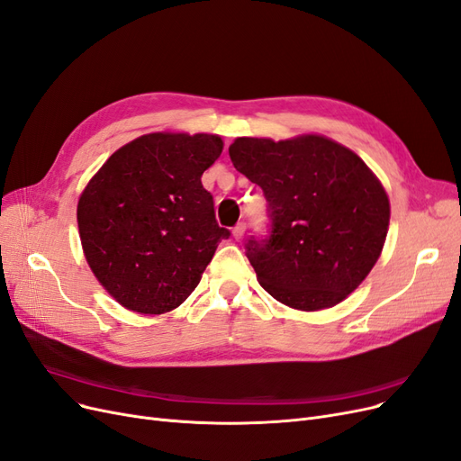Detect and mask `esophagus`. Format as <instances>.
<instances>
[{
  "mask_svg": "<svg viewBox=\"0 0 461 461\" xmlns=\"http://www.w3.org/2000/svg\"><path fill=\"white\" fill-rule=\"evenodd\" d=\"M244 232H246V223H238V225L232 229L234 240H240V238L244 236Z\"/></svg>",
  "mask_w": 461,
  "mask_h": 461,
  "instance_id": "obj_1",
  "label": "esophagus"
}]
</instances>
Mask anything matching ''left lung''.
<instances>
[{"label":"left lung","mask_w":461,"mask_h":461,"mask_svg":"<svg viewBox=\"0 0 461 461\" xmlns=\"http://www.w3.org/2000/svg\"><path fill=\"white\" fill-rule=\"evenodd\" d=\"M229 155L268 202V236L246 244L263 289L306 312L344 301L388 234L390 200L376 176L348 147L314 134L236 138Z\"/></svg>","instance_id":"8db88e82"}]
</instances>
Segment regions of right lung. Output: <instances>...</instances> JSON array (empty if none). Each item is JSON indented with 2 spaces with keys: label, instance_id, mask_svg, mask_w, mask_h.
Wrapping results in <instances>:
<instances>
[{
  "label": "right lung",
  "instance_id": "obj_1",
  "mask_svg": "<svg viewBox=\"0 0 461 461\" xmlns=\"http://www.w3.org/2000/svg\"><path fill=\"white\" fill-rule=\"evenodd\" d=\"M223 151L213 134H145L88 181L77 223L86 263L124 308L164 314L198 285L217 244L213 196L202 174Z\"/></svg>",
  "mask_w": 461,
  "mask_h": 461
}]
</instances>
